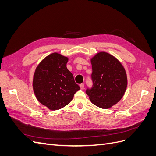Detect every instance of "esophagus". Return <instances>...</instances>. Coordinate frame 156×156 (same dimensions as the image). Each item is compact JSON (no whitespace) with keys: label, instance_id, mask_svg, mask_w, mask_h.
Segmentation results:
<instances>
[{"label":"esophagus","instance_id":"1","mask_svg":"<svg viewBox=\"0 0 156 156\" xmlns=\"http://www.w3.org/2000/svg\"><path fill=\"white\" fill-rule=\"evenodd\" d=\"M80 87H81V90H83L84 88V83H82V84H80Z\"/></svg>","mask_w":156,"mask_h":156}]
</instances>
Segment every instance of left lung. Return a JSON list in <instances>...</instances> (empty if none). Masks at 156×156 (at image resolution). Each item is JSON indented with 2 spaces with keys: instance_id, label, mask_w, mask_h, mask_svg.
Returning a JSON list of instances; mask_svg holds the SVG:
<instances>
[{
  "instance_id": "left-lung-1",
  "label": "left lung",
  "mask_w": 156,
  "mask_h": 156,
  "mask_svg": "<svg viewBox=\"0 0 156 156\" xmlns=\"http://www.w3.org/2000/svg\"><path fill=\"white\" fill-rule=\"evenodd\" d=\"M93 83L86 93L91 102L101 108H108L123 97L127 84L126 70L115 56L105 52L91 59Z\"/></svg>"
}]
</instances>
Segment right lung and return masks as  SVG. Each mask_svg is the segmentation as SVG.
Masks as SVG:
<instances>
[{"mask_svg": "<svg viewBox=\"0 0 156 156\" xmlns=\"http://www.w3.org/2000/svg\"><path fill=\"white\" fill-rule=\"evenodd\" d=\"M68 58L57 53L48 55L37 66L33 78L37 100L51 110L63 108L80 89L67 69Z\"/></svg>", "mask_w": 156, "mask_h": 156, "instance_id": "1", "label": "right lung"}]
</instances>
